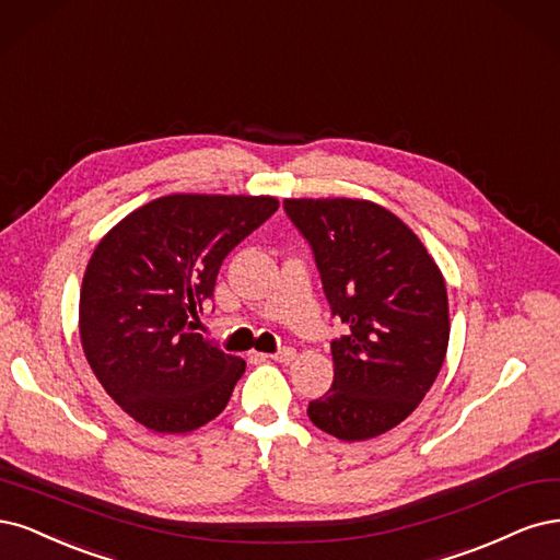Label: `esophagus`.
<instances>
[{
	"instance_id": "1",
	"label": "esophagus",
	"mask_w": 560,
	"mask_h": 560,
	"mask_svg": "<svg viewBox=\"0 0 560 560\" xmlns=\"http://www.w3.org/2000/svg\"><path fill=\"white\" fill-rule=\"evenodd\" d=\"M269 358L277 360V363H291V360H295V349L283 347V349H279L277 353H272Z\"/></svg>"
}]
</instances>
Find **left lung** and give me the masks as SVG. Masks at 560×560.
<instances>
[{
  "label": "left lung",
  "mask_w": 560,
  "mask_h": 560,
  "mask_svg": "<svg viewBox=\"0 0 560 560\" xmlns=\"http://www.w3.org/2000/svg\"><path fill=\"white\" fill-rule=\"evenodd\" d=\"M314 250L323 291L345 335L332 339L335 378L310 402L316 428L360 442L402 423L442 370L448 347L444 277L395 213L368 200H285Z\"/></svg>",
  "instance_id": "1"
}]
</instances>
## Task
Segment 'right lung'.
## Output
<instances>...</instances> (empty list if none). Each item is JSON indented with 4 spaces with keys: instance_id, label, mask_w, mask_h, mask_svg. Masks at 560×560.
<instances>
[{
    "instance_id": "right-lung-1",
    "label": "right lung",
    "mask_w": 560,
    "mask_h": 560,
    "mask_svg": "<svg viewBox=\"0 0 560 560\" xmlns=\"http://www.w3.org/2000/svg\"><path fill=\"white\" fill-rule=\"evenodd\" d=\"M279 209L260 195H167L104 234L79 302L83 353L104 390L153 432H190L225 409L246 370L192 318L230 250Z\"/></svg>"
}]
</instances>
